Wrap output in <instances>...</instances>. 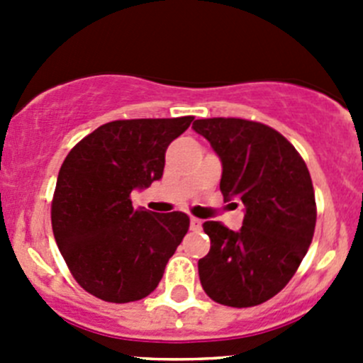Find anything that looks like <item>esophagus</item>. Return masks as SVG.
Wrapping results in <instances>:
<instances>
[{
    "label": "esophagus",
    "mask_w": 363,
    "mask_h": 363,
    "mask_svg": "<svg viewBox=\"0 0 363 363\" xmlns=\"http://www.w3.org/2000/svg\"><path fill=\"white\" fill-rule=\"evenodd\" d=\"M189 226H191V230H200L202 228V221L199 218H191L189 219Z\"/></svg>",
    "instance_id": "1"
}]
</instances>
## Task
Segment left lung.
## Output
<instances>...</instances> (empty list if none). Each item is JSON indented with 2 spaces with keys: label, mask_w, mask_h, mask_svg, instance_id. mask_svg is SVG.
Instances as JSON below:
<instances>
[{
  "label": "left lung",
  "mask_w": 363,
  "mask_h": 363,
  "mask_svg": "<svg viewBox=\"0 0 363 363\" xmlns=\"http://www.w3.org/2000/svg\"><path fill=\"white\" fill-rule=\"evenodd\" d=\"M223 164L225 200L244 205L239 232L205 221L211 251L199 259L205 294L230 307H252L279 294L311 246L316 200L306 161L279 131L237 117L196 119ZM235 203V205H239Z\"/></svg>",
  "instance_id": "obj_1"
}]
</instances>
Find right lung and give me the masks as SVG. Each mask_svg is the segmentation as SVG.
I'll use <instances>...</instances> for the list:
<instances>
[{
    "label": "right lung",
    "instance_id": "1",
    "mask_svg": "<svg viewBox=\"0 0 363 363\" xmlns=\"http://www.w3.org/2000/svg\"><path fill=\"white\" fill-rule=\"evenodd\" d=\"M193 116L112 121L61 164L50 219L69 272L87 294L126 303L156 290L189 228L184 212L133 207L131 191L161 179L164 152Z\"/></svg>",
    "mask_w": 363,
    "mask_h": 363
}]
</instances>
